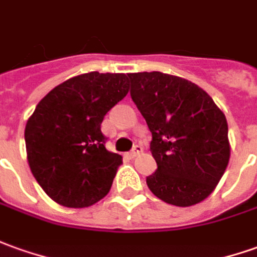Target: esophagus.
I'll list each match as a JSON object with an SVG mask.
<instances>
[{"instance_id":"34e87169","label":"esophagus","mask_w":257,"mask_h":257,"mask_svg":"<svg viewBox=\"0 0 257 257\" xmlns=\"http://www.w3.org/2000/svg\"><path fill=\"white\" fill-rule=\"evenodd\" d=\"M143 152V147L141 146H134V148L132 150V152H130V157L132 158H136L137 155H140Z\"/></svg>"}]
</instances>
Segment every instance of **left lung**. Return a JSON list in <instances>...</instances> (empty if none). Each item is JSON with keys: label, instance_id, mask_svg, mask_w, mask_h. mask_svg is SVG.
<instances>
[{"label": "left lung", "instance_id": "left-lung-1", "mask_svg": "<svg viewBox=\"0 0 257 257\" xmlns=\"http://www.w3.org/2000/svg\"><path fill=\"white\" fill-rule=\"evenodd\" d=\"M128 81L133 102L152 133L158 169L147 178L150 190L178 207L207 199L231 157L224 111L185 78L152 71L128 74Z\"/></svg>", "mask_w": 257, "mask_h": 257}]
</instances>
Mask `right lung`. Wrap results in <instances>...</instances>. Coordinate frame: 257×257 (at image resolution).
I'll return each instance as SVG.
<instances>
[{
    "mask_svg": "<svg viewBox=\"0 0 257 257\" xmlns=\"http://www.w3.org/2000/svg\"><path fill=\"white\" fill-rule=\"evenodd\" d=\"M128 93L125 74H81L51 89L25 127L28 164L60 206L85 208L109 193L121 155L106 150L103 117Z\"/></svg>",
    "mask_w": 257,
    "mask_h": 257,
    "instance_id": "add662e5",
    "label": "right lung"
}]
</instances>
